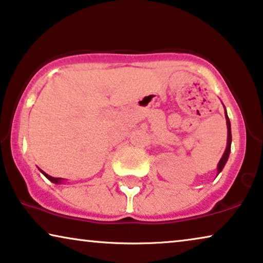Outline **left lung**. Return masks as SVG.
Masks as SVG:
<instances>
[{"instance_id":"obj_1","label":"left lung","mask_w":263,"mask_h":263,"mask_svg":"<svg viewBox=\"0 0 263 263\" xmlns=\"http://www.w3.org/2000/svg\"><path fill=\"white\" fill-rule=\"evenodd\" d=\"M225 118H226V125H227V146H226L225 153H223L222 157H221V159H220L219 163H218V174L221 172L222 168L225 167L227 160H229L230 152H231V143H232V135H231V122H230L229 117H227L226 109H225Z\"/></svg>"}]
</instances>
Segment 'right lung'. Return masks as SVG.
Instances as JSON below:
<instances>
[{
    "mask_svg": "<svg viewBox=\"0 0 263 263\" xmlns=\"http://www.w3.org/2000/svg\"><path fill=\"white\" fill-rule=\"evenodd\" d=\"M40 171H41L42 173L44 174V177H45V178H48V179L50 180V181H52V183H55V184H60L61 181H64V179H62V178H54V177H50V176H49V174H47L45 172H43V171H42V170H40Z\"/></svg>",
    "mask_w": 263,
    "mask_h": 263,
    "instance_id": "1",
    "label": "right lung"
}]
</instances>
